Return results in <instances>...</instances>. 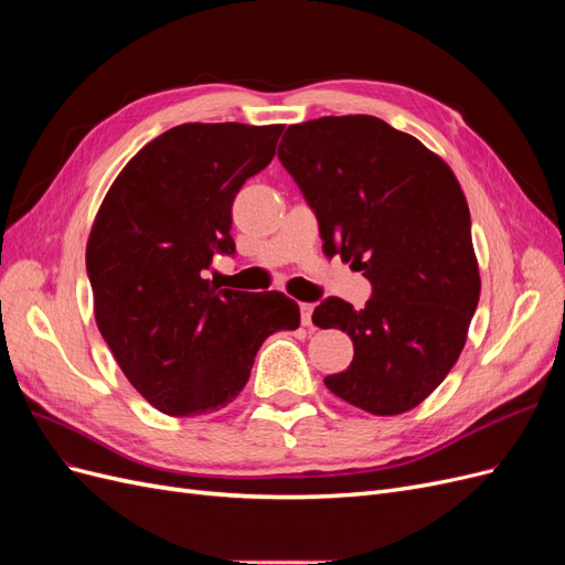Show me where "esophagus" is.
Returning a JSON list of instances; mask_svg holds the SVG:
<instances>
[{"label":"esophagus","mask_w":565,"mask_h":565,"mask_svg":"<svg viewBox=\"0 0 565 565\" xmlns=\"http://www.w3.org/2000/svg\"><path fill=\"white\" fill-rule=\"evenodd\" d=\"M299 311H301L303 328H311V324H313V303H299Z\"/></svg>","instance_id":"34e87169"}]
</instances>
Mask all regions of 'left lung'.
<instances>
[{"label":"left lung","mask_w":565,"mask_h":565,"mask_svg":"<svg viewBox=\"0 0 565 565\" xmlns=\"http://www.w3.org/2000/svg\"><path fill=\"white\" fill-rule=\"evenodd\" d=\"M278 160L318 218L322 249L363 270L365 309L322 299L318 328L353 341V361L324 377L334 396L372 415L417 407L465 349L481 278L465 193L415 136L372 115L287 127Z\"/></svg>","instance_id":"obj_1"}]
</instances>
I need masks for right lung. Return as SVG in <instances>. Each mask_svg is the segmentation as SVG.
<instances>
[{"mask_svg": "<svg viewBox=\"0 0 565 565\" xmlns=\"http://www.w3.org/2000/svg\"><path fill=\"white\" fill-rule=\"evenodd\" d=\"M280 134L282 125H179L136 152L96 214V324L131 386L164 415L226 407L266 337L299 328L289 297L207 280L216 254H235L233 200L268 167Z\"/></svg>", "mask_w": 565, "mask_h": 565, "instance_id": "1", "label": "right lung"}]
</instances>
